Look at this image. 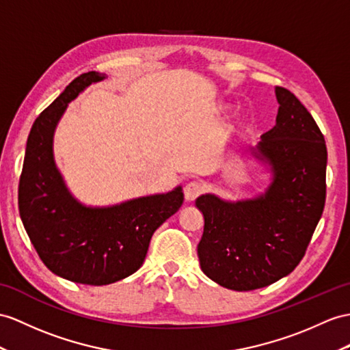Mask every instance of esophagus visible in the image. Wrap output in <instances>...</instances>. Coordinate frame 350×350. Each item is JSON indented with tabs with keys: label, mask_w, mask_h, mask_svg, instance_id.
Listing matches in <instances>:
<instances>
[{
	"label": "esophagus",
	"mask_w": 350,
	"mask_h": 350,
	"mask_svg": "<svg viewBox=\"0 0 350 350\" xmlns=\"http://www.w3.org/2000/svg\"><path fill=\"white\" fill-rule=\"evenodd\" d=\"M202 193V185L199 183H189L184 187V198L187 202H193Z\"/></svg>",
	"instance_id": "obj_1"
}]
</instances>
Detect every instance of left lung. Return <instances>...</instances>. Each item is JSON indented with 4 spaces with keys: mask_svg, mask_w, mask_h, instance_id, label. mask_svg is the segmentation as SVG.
Here are the masks:
<instances>
[{
    "mask_svg": "<svg viewBox=\"0 0 350 350\" xmlns=\"http://www.w3.org/2000/svg\"><path fill=\"white\" fill-rule=\"evenodd\" d=\"M276 124L251 154L271 175L252 199H196L204 227L200 267L234 291L267 286L289 275L304 257L325 206L327 146L312 114L291 92L275 88Z\"/></svg>",
    "mask_w": 350,
    "mask_h": 350,
    "instance_id": "left-lung-1",
    "label": "left lung"
}]
</instances>
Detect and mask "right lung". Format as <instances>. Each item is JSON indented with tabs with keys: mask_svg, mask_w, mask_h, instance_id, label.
I'll return each mask as SVG.
<instances>
[{
	"mask_svg": "<svg viewBox=\"0 0 350 350\" xmlns=\"http://www.w3.org/2000/svg\"><path fill=\"white\" fill-rule=\"evenodd\" d=\"M105 74L72 80L33 122L19 181V214L50 271L75 284L108 285L138 270L152 233L181 208L183 187L111 206H88L68 189L53 154L56 126L68 104Z\"/></svg>",
	"mask_w": 350,
	"mask_h": 350,
	"instance_id": "add662e5",
	"label": "right lung"
}]
</instances>
